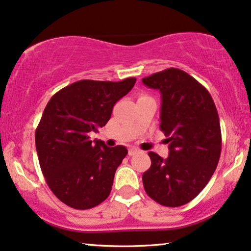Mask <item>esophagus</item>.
<instances>
[{"label": "esophagus", "instance_id": "esophagus-1", "mask_svg": "<svg viewBox=\"0 0 251 251\" xmlns=\"http://www.w3.org/2000/svg\"><path fill=\"white\" fill-rule=\"evenodd\" d=\"M136 152H139L138 149H135V148H129V149H128V155H129V156L135 155Z\"/></svg>", "mask_w": 251, "mask_h": 251}]
</instances>
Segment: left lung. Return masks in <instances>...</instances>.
Segmentation results:
<instances>
[{
  "mask_svg": "<svg viewBox=\"0 0 251 251\" xmlns=\"http://www.w3.org/2000/svg\"><path fill=\"white\" fill-rule=\"evenodd\" d=\"M142 82L162 94L159 128L170 142L166 159L148 152L151 165L142 176L143 187L160 205L176 208L202 192L218 165V111L208 89L180 69L153 73Z\"/></svg>",
  "mask_w": 251,
  "mask_h": 251,
  "instance_id": "obj_1",
  "label": "left lung"
}]
</instances>
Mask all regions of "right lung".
<instances>
[{
    "instance_id": "obj_1",
    "label": "right lung",
    "mask_w": 251,
    "mask_h": 251,
    "mask_svg": "<svg viewBox=\"0 0 251 251\" xmlns=\"http://www.w3.org/2000/svg\"><path fill=\"white\" fill-rule=\"evenodd\" d=\"M135 78L122 81L80 80L50 99L35 131V146L47 185L64 204L87 210L110 195L116 170L127 155L124 146L91 140L131 91Z\"/></svg>"
}]
</instances>
